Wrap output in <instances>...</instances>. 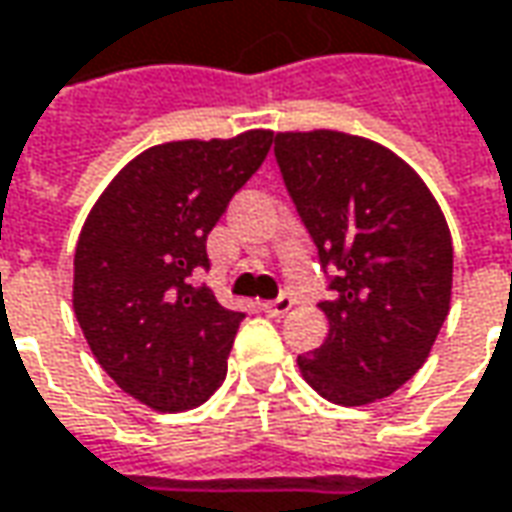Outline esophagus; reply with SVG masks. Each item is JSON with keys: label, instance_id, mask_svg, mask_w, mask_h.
I'll return each mask as SVG.
<instances>
[{"label": "esophagus", "instance_id": "obj_1", "mask_svg": "<svg viewBox=\"0 0 512 512\" xmlns=\"http://www.w3.org/2000/svg\"><path fill=\"white\" fill-rule=\"evenodd\" d=\"M293 305H296V299L290 296V293H282L279 299H273V302H265V313L267 316H285V313H290L293 310Z\"/></svg>", "mask_w": 512, "mask_h": 512}]
</instances>
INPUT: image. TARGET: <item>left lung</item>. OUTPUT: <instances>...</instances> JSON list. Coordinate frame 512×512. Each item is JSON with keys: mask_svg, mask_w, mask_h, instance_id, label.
<instances>
[{"mask_svg": "<svg viewBox=\"0 0 512 512\" xmlns=\"http://www.w3.org/2000/svg\"><path fill=\"white\" fill-rule=\"evenodd\" d=\"M276 162L322 267L327 339L299 356L327 402L359 407L416 376L450 310L453 242L419 173L362 136L276 133Z\"/></svg>", "mask_w": 512, "mask_h": 512, "instance_id": "1", "label": "left lung"}]
</instances>
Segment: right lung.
<instances>
[{"label": "right lung", "instance_id": "add662e5", "mask_svg": "<svg viewBox=\"0 0 512 512\" xmlns=\"http://www.w3.org/2000/svg\"><path fill=\"white\" fill-rule=\"evenodd\" d=\"M270 145V130H247L148 148L116 173L79 233V327L110 379L159 413L190 410L225 382L245 313L193 276L210 267L207 233Z\"/></svg>", "mask_w": 512, "mask_h": 512}]
</instances>
